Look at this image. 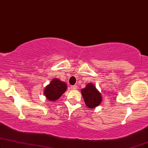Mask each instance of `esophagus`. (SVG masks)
<instances>
[{
  "instance_id": "esophagus-1",
  "label": "esophagus",
  "mask_w": 148,
  "mask_h": 148,
  "mask_svg": "<svg viewBox=\"0 0 148 148\" xmlns=\"http://www.w3.org/2000/svg\"><path fill=\"white\" fill-rule=\"evenodd\" d=\"M76 88H77L76 85H74V86H71V88L72 89V90H76Z\"/></svg>"
}]
</instances>
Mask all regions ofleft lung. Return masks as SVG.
<instances>
[{
    "label": "left lung",
    "mask_w": 148,
    "mask_h": 148,
    "mask_svg": "<svg viewBox=\"0 0 148 148\" xmlns=\"http://www.w3.org/2000/svg\"><path fill=\"white\" fill-rule=\"evenodd\" d=\"M81 93L85 104L89 109H94L101 104L102 101L101 93L92 83H88L84 88L82 89Z\"/></svg>",
    "instance_id": "obj_1"
}]
</instances>
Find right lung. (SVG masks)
<instances>
[{"label":"right lung","mask_w":148,"mask_h":148,"mask_svg":"<svg viewBox=\"0 0 148 148\" xmlns=\"http://www.w3.org/2000/svg\"><path fill=\"white\" fill-rule=\"evenodd\" d=\"M67 85L58 78H53L44 89V95L50 101H55L66 92Z\"/></svg>","instance_id":"right-lung-1"}]
</instances>
